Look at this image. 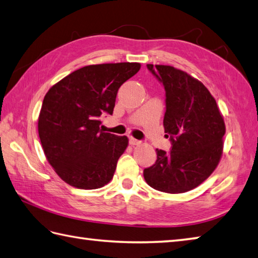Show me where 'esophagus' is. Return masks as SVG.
Wrapping results in <instances>:
<instances>
[{"mask_svg":"<svg viewBox=\"0 0 258 258\" xmlns=\"http://www.w3.org/2000/svg\"><path fill=\"white\" fill-rule=\"evenodd\" d=\"M129 144L131 146H138L141 144L140 140H137L136 138H134V137H129Z\"/></svg>","mask_w":258,"mask_h":258,"instance_id":"34e87169","label":"esophagus"}]
</instances>
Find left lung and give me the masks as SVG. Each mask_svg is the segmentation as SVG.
<instances>
[{"mask_svg":"<svg viewBox=\"0 0 258 258\" xmlns=\"http://www.w3.org/2000/svg\"><path fill=\"white\" fill-rule=\"evenodd\" d=\"M166 90L164 128L171 150L156 149L155 165L144 170L156 190L181 194L201 185L216 169L224 148L223 114L208 89L171 66L147 64Z\"/></svg>","mask_w":258,"mask_h":258,"instance_id":"left-lung-1","label":"left lung"}]
</instances>
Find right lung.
<instances>
[{"label": "right lung", "instance_id": "right-lung-1", "mask_svg": "<svg viewBox=\"0 0 258 258\" xmlns=\"http://www.w3.org/2000/svg\"><path fill=\"white\" fill-rule=\"evenodd\" d=\"M140 63L83 67L46 92L38 130L46 160L56 175L79 189L101 188L112 179L129 139L100 129V115L112 114L120 86Z\"/></svg>", "mask_w": 258, "mask_h": 258}]
</instances>
